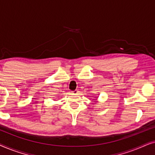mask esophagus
<instances>
[{
  "instance_id": "1",
  "label": "esophagus",
  "mask_w": 155,
  "mask_h": 155,
  "mask_svg": "<svg viewBox=\"0 0 155 155\" xmlns=\"http://www.w3.org/2000/svg\"><path fill=\"white\" fill-rule=\"evenodd\" d=\"M73 94H78V90H74V91H73Z\"/></svg>"
}]
</instances>
